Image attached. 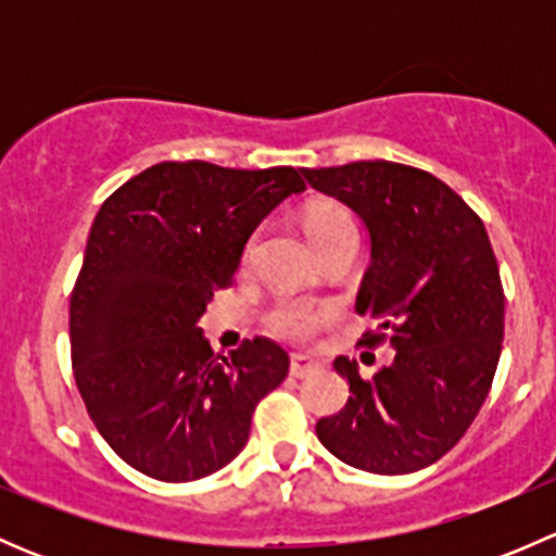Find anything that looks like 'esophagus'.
I'll return each mask as SVG.
<instances>
[{
  "label": "esophagus",
  "mask_w": 556,
  "mask_h": 556,
  "mask_svg": "<svg viewBox=\"0 0 556 556\" xmlns=\"http://www.w3.org/2000/svg\"><path fill=\"white\" fill-rule=\"evenodd\" d=\"M317 371H323V363L312 361V357L295 355L293 361H290V377L306 379V377H314Z\"/></svg>",
  "instance_id": "obj_1"
}]
</instances>
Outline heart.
Segmentation results:
<instances>
[{"label": "heart", "mask_w": 556, "mask_h": 556, "mask_svg": "<svg viewBox=\"0 0 556 556\" xmlns=\"http://www.w3.org/2000/svg\"><path fill=\"white\" fill-rule=\"evenodd\" d=\"M355 228L350 212L341 210L336 204H319L306 212V231H309L312 242L314 239L325 237L333 231H350ZM328 306H314V304H279L268 312L266 325L271 333L282 336V339L301 341L317 330V325L328 317Z\"/></svg>", "instance_id": "obj_1"}]
</instances>
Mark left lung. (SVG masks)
I'll list each match as a JSON object with an SVG mask.
<instances>
[{
  "instance_id": "obj_1",
  "label": "left lung",
  "mask_w": 556,
  "mask_h": 556,
  "mask_svg": "<svg viewBox=\"0 0 556 556\" xmlns=\"http://www.w3.org/2000/svg\"><path fill=\"white\" fill-rule=\"evenodd\" d=\"M306 182L350 206L371 239L357 314L379 323L392 361L363 379L333 368L352 395L317 422L330 454L368 473L401 476L444 457L486 401L503 350L501 271L484 223L450 185L392 161L304 169Z\"/></svg>"
}]
</instances>
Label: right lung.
<instances>
[{"instance_id":"add662e5","label":"right lung","mask_w":556,"mask_h":556,"mask_svg":"<svg viewBox=\"0 0 556 556\" xmlns=\"http://www.w3.org/2000/svg\"><path fill=\"white\" fill-rule=\"evenodd\" d=\"M301 190L293 166L164 161L99 210L70 301L72 368L102 439L139 473L226 468L257 401L288 377V352L261 336L217 361L199 319L263 217Z\"/></svg>"}]
</instances>
